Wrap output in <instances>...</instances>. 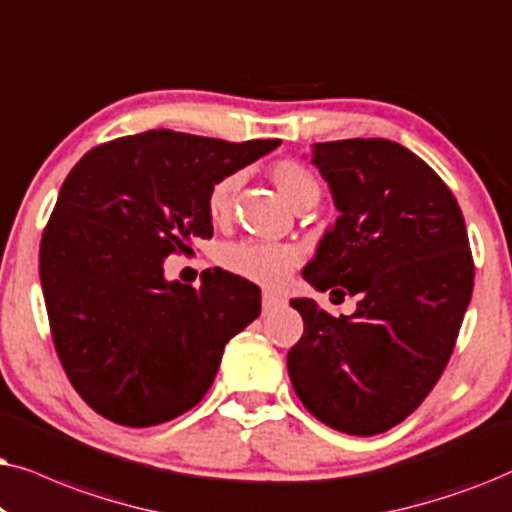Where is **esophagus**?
I'll use <instances>...</instances> for the list:
<instances>
[{
    "mask_svg": "<svg viewBox=\"0 0 512 512\" xmlns=\"http://www.w3.org/2000/svg\"><path fill=\"white\" fill-rule=\"evenodd\" d=\"M283 304H285V299L281 295H276V292H264V295H262V309H264V313H271V311L281 309Z\"/></svg>",
    "mask_w": 512,
    "mask_h": 512,
    "instance_id": "esophagus-1",
    "label": "esophagus"
}]
</instances>
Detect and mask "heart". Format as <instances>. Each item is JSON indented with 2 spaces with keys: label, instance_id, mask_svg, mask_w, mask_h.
<instances>
[{
  "label": "heart",
  "instance_id": "b5f03b06",
  "mask_svg": "<svg viewBox=\"0 0 512 512\" xmlns=\"http://www.w3.org/2000/svg\"><path fill=\"white\" fill-rule=\"evenodd\" d=\"M271 180L285 201L292 208H302L306 203L318 201L320 185L316 175L297 161H278L271 168ZM243 175H224L210 187L208 194V215L215 224H224L231 217L238 189H241ZM302 260V252L295 245L262 243V241H238L231 243L220 252V264L231 274L245 278V281L260 285H281L290 271Z\"/></svg>",
  "mask_w": 512,
  "mask_h": 512
}]
</instances>
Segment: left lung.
Wrapping results in <instances>:
<instances>
[{"label":"left lung","instance_id":"1","mask_svg":"<svg viewBox=\"0 0 512 512\" xmlns=\"http://www.w3.org/2000/svg\"><path fill=\"white\" fill-rule=\"evenodd\" d=\"M311 163L339 217L302 276L360 302L335 318L292 299L304 335L288 374L325 426L377 435L424 403L452 356L475 276L466 222L438 173L398 142H316Z\"/></svg>","mask_w":512,"mask_h":512}]
</instances>
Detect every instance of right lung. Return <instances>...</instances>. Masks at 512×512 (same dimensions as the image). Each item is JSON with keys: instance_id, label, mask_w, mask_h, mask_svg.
<instances>
[{"instance_id": "add662e5", "label": "right lung", "mask_w": 512, "mask_h": 512, "mask_svg": "<svg viewBox=\"0 0 512 512\" xmlns=\"http://www.w3.org/2000/svg\"><path fill=\"white\" fill-rule=\"evenodd\" d=\"M278 145L147 131L91 149L65 177L39 278L67 379L100 417L145 428L192 410L229 339L260 316L255 283L215 269L192 288L163 262L213 236L210 187Z\"/></svg>"}]
</instances>
